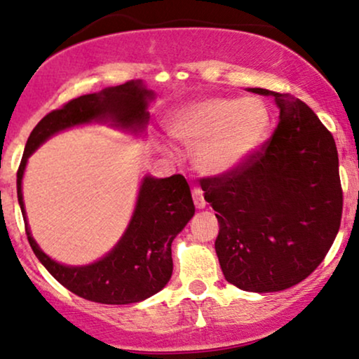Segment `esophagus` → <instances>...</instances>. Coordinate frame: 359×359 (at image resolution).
Segmentation results:
<instances>
[{"instance_id":"obj_1","label":"esophagus","mask_w":359,"mask_h":359,"mask_svg":"<svg viewBox=\"0 0 359 359\" xmlns=\"http://www.w3.org/2000/svg\"><path fill=\"white\" fill-rule=\"evenodd\" d=\"M192 201H194V205H196L197 209H204L205 208V201H204L203 191H201V189H194V191H192Z\"/></svg>"}]
</instances>
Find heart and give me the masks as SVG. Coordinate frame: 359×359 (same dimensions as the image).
<instances>
[{
	"label": "heart",
	"mask_w": 359,
	"mask_h": 359,
	"mask_svg": "<svg viewBox=\"0 0 359 359\" xmlns=\"http://www.w3.org/2000/svg\"><path fill=\"white\" fill-rule=\"evenodd\" d=\"M270 106L259 97H205L174 114L170 133L195 148L194 163L203 174L226 175L240 168L269 140Z\"/></svg>",
	"instance_id": "heart-1"
}]
</instances>
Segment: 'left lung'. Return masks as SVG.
<instances>
[{"label": "left lung", "instance_id": "1", "mask_svg": "<svg viewBox=\"0 0 359 359\" xmlns=\"http://www.w3.org/2000/svg\"><path fill=\"white\" fill-rule=\"evenodd\" d=\"M273 96L280 114L269 142L240 168L205 177L204 199L219 222L224 278L246 292H280L320 265L341 226L343 189L331 131L306 102Z\"/></svg>", "mask_w": 359, "mask_h": 359}]
</instances>
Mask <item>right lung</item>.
I'll use <instances>...</instances> for the list:
<instances>
[{
	"label": "right lung",
	"instance_id": "1",
	"mask_svg": "<svg viewBox=\"0 0 359 359\" xmlns=\"http://www.w3.org/2000/svg\"><path fill=\"white\" fill-rule=\"evenodd\" d=\"M154 93L142 81H128L106 88L101 93L86 94L65 102L40 119L25 145L23 158L16 172V192L25 219V231L35 257L65 288L90 302L135 304L162 290L172 277V241L194 216L191 189L184 175L167 179L145 177L140 187L137 208L125 234L106 257L86 266H67L53 262L39 248L23 208L22 179L27 160L45 140L67 128L93 121L131 131H142L148 123V101Z\"/></svg>",
	"mask_w": 359,
	"mask_h": 359
}]
</instances>
